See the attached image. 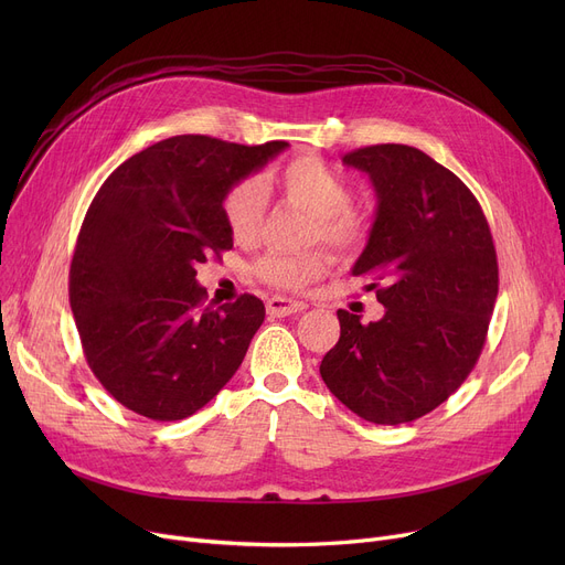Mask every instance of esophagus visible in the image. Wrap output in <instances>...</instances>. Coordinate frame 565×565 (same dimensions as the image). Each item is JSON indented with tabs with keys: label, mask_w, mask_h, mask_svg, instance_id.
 <instances>
[{
	"label": "esophagus",
	"mask_w": 565,
	"mask_h": 565,
	"mask_svg": "<svg viewBox=\"0 0 565 565\" xmlns=\"http://www.w3.org/2000/svg\"><path fill=\"white\" fill-rule=\"evenodd\" d=\"M307 305L300 302V300H290V298H270L267 300V313L270 316H277V318H284V316H292V313H300L305 311Z\"/></svg>",
	"instance_id": "obj_1"
}]
</instances>
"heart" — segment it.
I'll return each mask as SVG.
<instances>
[{"instance_id":"b5f03b06","label":"heart","mask_w":565,"mask_h":565,"mask_svg":"<svg viewBox=\"0 0 565 565\" xmlns=\"http://www.w3.org/2000/svg\"><path fill=\"white\" fill-rule=\"evenodd\" d=\"M263 190L279 194L311 217L309 235L313 243L320 241L341 254L360 252L366 245L371 220L350 205V185L316 156L292 158L267 173L260 185L256 181H243L224 194L222 213L235 243L249 245L256 241L265 207ZM328 265L330 258L322 252L267 254L258 260L256 275L275 288L300 290L322 277Z\"/></svg>"}]
</instances>
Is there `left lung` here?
<instances>
[{
  "label": "left lung",
  "mask_w": 565,
  "mask_h": 565,
  "mask_svg": "<svg viewBox=\"0 0 565 565\" xmlns=\"http://www.w3.org/2000/svg\"><path fill=\"white\" fill-rule=\"evenodd\" d=\"M369 173L377 211L352 267L384 305L377 322L339 311L320 375L358 417L398 426L447 401L479 362L499 290L492 233L460 178L405 143L343 156Z\"/></svg>",
  "instance_id": "8db88e82"
}]
</instances>
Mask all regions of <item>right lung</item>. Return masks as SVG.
<instances>
[{
  "label": "right lung",
  "mask_w": 565,
  "mask_h": 565,
  "mask_svg": "<svg viewBox=\"0 0 565 565\" xmlns=\"http://www.w3.org/2000/svg\"><path fill=\"white\" fill-rule=\"evenodd\" d=\"M286 146L169 137L114 169L88 205L71 309L88 369L141 417H190L243 364L265 307L249 292L205 305L196 265L233 247L224 194Z\"/></svg>",
  "instance_id": "1"
}]
</instances>
